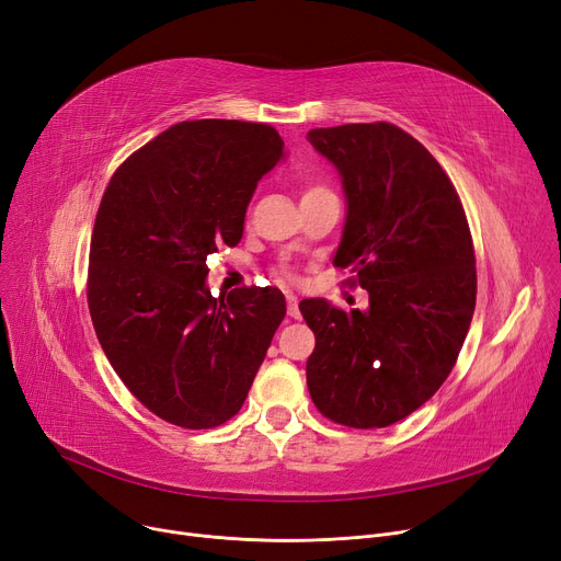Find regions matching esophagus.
<instances>
[{"instance_id":"obj_1","label":"esophagus","mask_w":561,"mask_h":561,"mask_svg":"<svg viewBox=\"0 0 561 561\" xmlns=\"http://www.w3.org/2000/svg\"><path fill=\"white\" fill-rule=\"evenodd\" d=\"M286 305H288V316L290 318H300V309H298V298L296 296H288Z\"/></svg>"}]
</instances>
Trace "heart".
I'll use <instances>...</instances> for the list:
<instances>
[{
	"mask_svg": "<svg viewBox=\"0 0 561 561\" xmlns=\"http://www.w3.org/2000/svg\"><path fill=\"white\" fill-rule=\"evenodd\" d=\"M328 188H322V186H311V188H307L305 191V195L302 197H307V195H313V193H325Z\"/></svg>",
	"mask_w": 561,
	"mask_h": 561,
	"instance_id": "b5f03b06",
	"label": "heart"
}]
</instances>
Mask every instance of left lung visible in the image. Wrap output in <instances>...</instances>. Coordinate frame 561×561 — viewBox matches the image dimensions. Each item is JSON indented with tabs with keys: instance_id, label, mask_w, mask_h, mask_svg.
<instances>
[{
	"instance_id": "obj_1",
	"label": "left lung",
	"mask_w": 561,
	"mask_h": 561,
	"mask_svg": "<svg viewBox=\"0 0 561 561\" xmlns=\"http://www.w3.org/2000/svg\"><path fill=\"white\" fill-rule=\"evenodd\" d=\"M339 172L345 225L334 265L357 273L368 307L300 302L316 347L307 387L334 423L387 427L425 404L450 375L476 311V254L448 174L389 123L311 129Z\"/></svg>"
}]
</instances>
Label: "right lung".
Masks as SVG:
<instances>
[{
    "instance_id": "1",
    "label": "right lung",
    "mask_w": 561,
    "mask_h": 561,
    "mask_svg": "<svg viewBox=\"0 0 561 561\" xmlns=\"http://www.w3.org/2000/svg\"><path fill=\"white\" fill-rule=\"evenodd\" d=\"M286 159L271 125L180 123L140 147L104 191L88 309L125 387L159 419L206 430L239 414L286 316L275 286L214 298L206 259L239 245L263 174Z\"/></svg>"
}]
</instances>
